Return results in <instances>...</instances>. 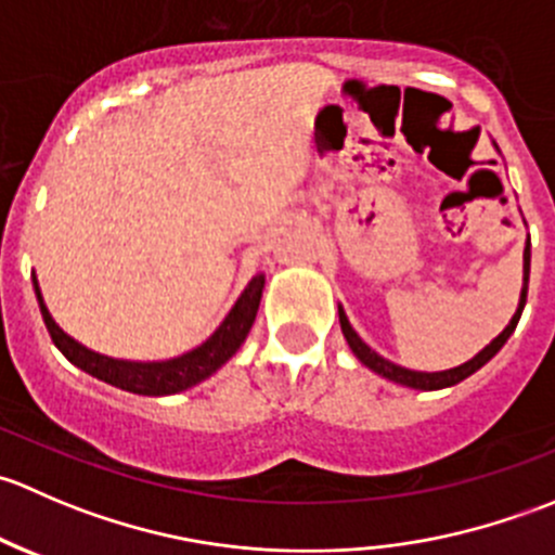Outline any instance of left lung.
I'll return each instance as SVG.
<instances>
[{
  "label": "left lung",
  "mask_w": 555,
  "mask_h": 555,
  "mask_svg": "<svg viewBox=\"0 0 555 555\" xmlns=\"http://www.w3.org/2000/svg\"><path fill=\"white\" fill-rule=\"evenodd\" d=\"M529 266H531V242H529V238H526V246H524V287H520L518 309H516V313H513L511 324H507V327L502 330V333L496 335V338L491 340V344L486 346L483 351H478V354H475L473 360H467V362H464V365H459V367H451V371H440V373L408 371V367H400V365H395V362L384 360L382 354H376V351H373L371 346H367L365 340H362L360 335H357V330L349 324V317H346V311L338 306L340 330H344L346 344H349V349L354 351L357 360H360L365 367H371L373 373H378V376L389 378V382H395V384L411 386V389H422V391L446 389V386H453V384L464 382V378L473 376L475 371H480V367H483L486 362H489L491 357H494L496 351H500L502 346L507 344V338H511L513 330H516V324H518V319H520V311H524V306H526V293H529Z\"/></svg>",
  "instance_id": "obj_1"
}]
</instances>
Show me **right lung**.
Listing matches in <instances>:
<instances>
[{
  "mask_svg": "<svg viewBox=\"0 0 555 555\" xmlns=\"http://www.w3.org/2000/svg\"><path fill=\"white\" fill-rule=\"evenodd\" d=\"M31 282H35V293L39 300V311H42L44 319V327H48L50 338L59 346L61 354H64L72 365L86 371L88 376L99 378V382L109 386H117V389L122 391H131V395L144 397L177 395V391H184L190 389V386L215 376V373L242 349L251 324H255L257 309H260L262 287H266V276L257 273V276L246 284L242 298L236 300L231 313L222 319L220 327H217L204 344L195 346L193 351H188V354L173 357V360L166 362H128L86 349V346L77 344L72 335H66L64 330L55 324V319L50 317L48 306H44L42 300V293H39L35 273H31Z\"/></svg>",
  "mask_w": 555,
  "mask_h": 555,
  "instance_id": "1",
  "label": "right lung"
}]
</instances>
